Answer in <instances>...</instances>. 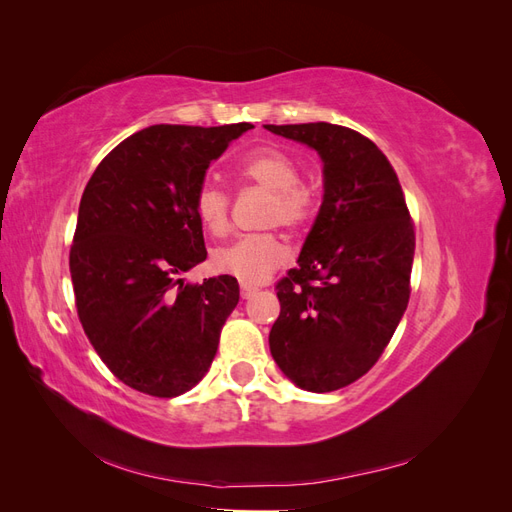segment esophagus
I'll return each mask as SVG.
<instances>
[{
	"label": "esophagus",
	"mask_w": 512,
	"mask_h": 512,
	"mask_svg": "<svg viewBox=\"0 0 512 512\" xmlns=\"http://www.w3.org/2000/svg\"><path fill=\"white\" fill-rule=\"evenodd\" d=\"M256 292H258V288H256V286H250V284H241V297H243V299H252Z\"/></svg>",
	"instance_id": "1"
}]
</instances>
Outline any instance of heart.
<instances>
[{
    "instance_id": "heart-1",
    "label": "heart",
    "mask_w": 512,
    "mask_h": 512,
    "mask_svg": "<svg viewBox=\"0 0 512 512\" xmlns=\"http://www.w3.org/2000/svg\"><path fill=\"white\" fill-rule=\"evenodd\" d=\"M243 181L269 192L262 222L265 226L282 224L301 230L314 215V196L299 181L301 170L288 153L275 147H258L247 151L237 164ZM198 222L211 235H224L230 224V196L218 183H200L194 196ZM288 258V247L275 230L243 235L226 245L215 247L211 265L218 273L235 277L243 284H260Z\"/></svg>"
}]
</instances>
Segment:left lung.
Instances as JSON below:
<instances>
[{"instance_id": "obj_1", "label": "left lung", "mask_w": 512, "mask_h": 512, "mask_svg": "<svg viewBox=\"0 0 512 512\" xmlns=\"http://www.w3.org/2000/svg\"><path fill=\"white\" fill-rule=\"evenodd\" d=\"M314 147L324 198L294 267L277 282L269 333L275 363L305 391L365 376L410 301L414 222L391 162L367 136L335 123L265 126Z\"/></svg>"}]
</instances>
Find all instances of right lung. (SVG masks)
<instances>
[{
	"mask_svg": "<svg viewBox=\"0 0 512 512\" xmlns=\"http://www.w3.org/2000/svg\"><path fill=\"white\" fill-rule=\"evenodd\" d=\"M250 128L149 126L121 141L85 185L70 247L76 314L102 363L134 391L183 395L218 352L239 284L230 275L183 284L181 273L207 258L196 190Z\"/></svg>",
	"mask_w": 512,
	"mask_h": 512,
	"instance_id": "1",
	"label": "right lung"
}]
</instances>
